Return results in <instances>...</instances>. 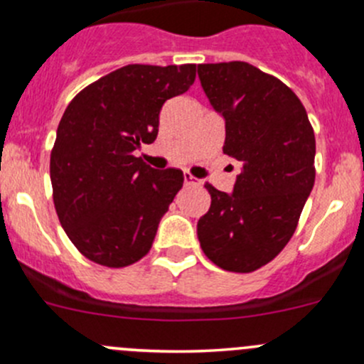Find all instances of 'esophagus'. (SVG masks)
I'll use <instances>...</instances> for the list:
<instances>
[{
  "mask_svg": "<svg viewBox=\"0 0 364 364\" xmlns=\"http://www.w3.org/2000/svg\"><path fill=\"white\" fill-rule=\"evenodd\" d=\"M183 178H185V185H199V179L193 178V176L188 174V172H185Z\"/></svg>",
  "mask_w": 364,
  "mask_h": 364,
  "instance_id": "34e87169",
  "label": "esophagus"
}]
</instances>
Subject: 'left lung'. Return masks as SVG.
<instances>
[{
  "label": "left lung",
  "instance_id": "1",
  "mask_svg": "<svg viewBox=\"0 0 364 364\" xmlns=\"http://www.w3.org/2000/svg\"><path fill=\"white\" fill-rule=\"evenodd\" d=\"M209 102L225 117L223 153L243 164L234 192L205 183L211 205L200 248L232 273H252L291 241L315 183V135L297 95L245 61L199 65Z\"/></svg>",
  "mask_w": 364,
  "mask_h": 364
}]
</instances>
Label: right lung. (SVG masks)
Listing matches in <instances>:
<instances>
[{
  "instance_id": "add662e5",
  "label": "right lung",
  "mask_w": 364,
  "mask_h": 364,
  "mask_svg": "<svg viewBox=\"0 0 364 364\" xmlns=\"http://www.w3.org/2000/svg\"><path fill=\"white\" fill-rule=\"evenodd\" d=\"M193 80L192 63L127 65L68 104L50 151V183L61 227L86 259L127 267L151 250L185 178L179 168L149 167L134 151L155 141L161 105Z\"/></svg>"
}]
</instances>
